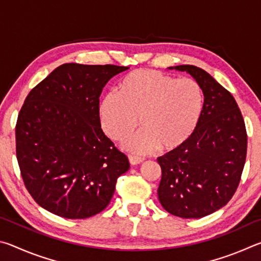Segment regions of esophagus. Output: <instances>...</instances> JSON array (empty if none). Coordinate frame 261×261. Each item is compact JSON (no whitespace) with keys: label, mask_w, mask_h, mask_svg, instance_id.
<instances>
[{"label":"esophagus","mask_w":261,"mask_h":261,"mask_svg":"<svg viewBox=\"0 0 261 261\" xmlns=\"http://www.w3.org/2000/svg\"><path fill=\"white\" fill-rule=\"evenodd\" d=\"M129 161L132 166H136V165H139L144 161L143 158H139V156H135V155H129Z\"/></svg>","instance_id":"esophagus-1"}]
</instances>
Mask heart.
Instances as JSON below:
<instances>
[{"mask_svg": "<svg viewBox=\"0 0 261 261\" xmlns=\"http://www.w3.org/2000/svg\"><path fill=\"white\" fill-rule=\"evenodd\" d=\"M204 107L201 87L191 78L176 79L156 70H136L123 77L116 94L108 93L99 103L101 126L110 139L125 143L137 154L160 146L173 151L187 143L196 130Z\"/></svg>", "mask_w": 261, "mask_h": 261, "instance_id": "heart-1", "label": "heart"}]
</instances>
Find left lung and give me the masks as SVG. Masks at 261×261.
<instances>
[{"mask_svg": "<svg viewBox=\"0 0 261 261\" xmlns=\"http://www.w3.org/2000/svg\"><path fill=\"white\" fill-rule=\"evenodd\" d=\"M169 69L191 74L205 99L187 143L158 158V197L168 213L199 219L227 205L236 192L246 159L245 123L230 92L205 70L189 64Z\"/></svg>", "mask_w": 261, "mask_h": 261, "instance_id": "1", "label": "left lung"}]
</instances>
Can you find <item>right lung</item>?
Here are the masks:
<instances>
[{"label":"right lung","instance_id":"add662e5","mask_svg":"<svg viewBox=\"0 0 261 261\" xmlns=\"http://www.w3.org/2000/svg\"><path fill=\"white\" fill-rule=\"evenodd\" d=\"M127 67L65 63L32 88L16 124V155L38 205L65 219H87L112 200L130 168L101 129L99 98Z\"/></svg>","mask_w":261,"mask_h":261}]
</instances>
